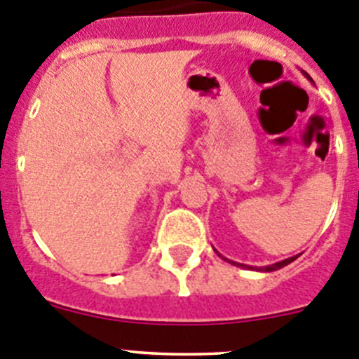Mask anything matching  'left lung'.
I'll return each instance as SVG.
<instances>
[{
  "label": "left lung",
  "instance_id": "1",
  "mask_svg": "<svg viewBox=\"0 0 359 359\" xmlns=\"http://www.w3.org/2000/svg\"><path fill=\"white\" fill-rule=\"evenodd\" d=\"M220 257H222V255H220ZM222 259H225V257H222ZM294 259H298V255H296V257H289V259H285V261L275 262V264H271V266H264V268H259V271H275V269H280V268H284V266H287L289 262H292V261H294ZM225 261L231 262V264H234V266H243V268H245V264H240V262L229 261V259H225Z\"/></svg>",
  "mask_w": 359,
  "mask_h": 359
}]
</instances>
